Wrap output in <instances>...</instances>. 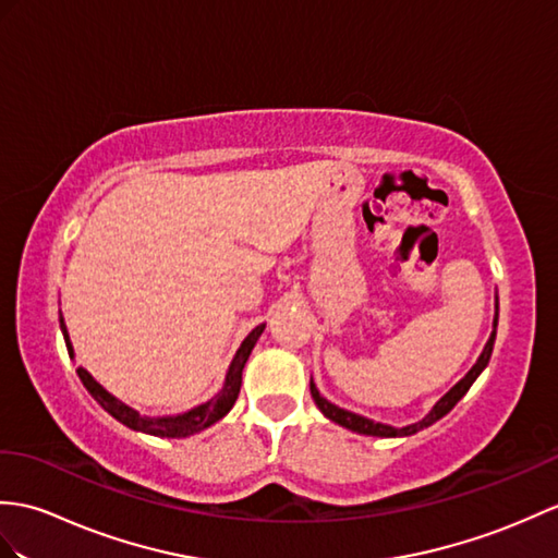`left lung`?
<instances>
[{"mask_svg": "<svg viewBox=\"0 0 558 558\" xmlns=\"http://www.w3.org/2000/svg\"><path fill=\"white\" fill-rule=\"evenodd\" d=\"M497 323H499V296H495V320H492V335L487 344L483 347L481 356H477V361L473 364V368L463 375V378L451 387V390L435 401V407L425 413V416L421 421H413L409 425H401V427H395V425H387V423H378V421H371L366 416H361V413H354V411H347V409H340L338 404H332V401H328L326 397H323L318 392V387L314 383V378H311V397H314L316 407L320 409V413L326 418H330L332 423H338L342 427H347V430L352 433H359V435H371V437H407V435H413L423 430V427L437 423L442 416H447V413L454 409L461 397L471 390V385L477 380V375H481L487 364H489V356H492V349H495V338H497Z\"/></svg>", "mask_w": 558, "mask_h": 558, "instance_id": "left-lung-1", "label": "left lung"}]
</instances>
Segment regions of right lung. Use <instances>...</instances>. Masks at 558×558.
Instances as JSON below:
<instances>
[{"mask_svg":"<svg viewBox=\"0 0 558 558\" xmlns=\"http://www.w3.org/2000/svg\"><path fill=\"white\" fill-rule=\"evenodd\" d=\"M59 328L63 332V342H66L69 354L73 356V344L69 338V330H66V323H63V316H59ZM266 330V323L262 326H256L247 338L242 340L240 349L232 356L228 373H226V383L220 387L218 395L211 397L209 401H204V404L194 407L190 411L183 413H175V416H142L140 411H135L133 407L123 404L121 399H116L111 392L104 390V387L89 375L85 368H77V378L83 380L85 390L95 397L97 404L113 416L119 423L128 425L131 430L137 433H147L154 437H190L194 433H202L206 427L218 423L223 416H228V411L235 407L238 395H240V385H242V368L247 364V359L252 354V349L256 344V340L262 338V332Z\"/></svg>","mask_w":558,"mask_h":558,"instance_id":"obj_1","label":"right lung"}]
</instances>
